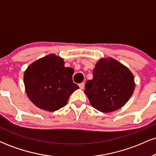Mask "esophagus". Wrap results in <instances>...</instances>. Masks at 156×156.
<instances>
[{"mask_svg": "<svg viewBox=\"0 0 156 156\" xmlns=\"http://www.w3.org/2000/svg\"><path fill=\"white\" fill-rule=\"evenodd\" d=\"M79 87H80V89H83L84 88V83H79Z\"/></svg>", "mask_w": 156, "mask_h": 156, "instance_id": "1", "label": "esophagus"}]
</instances>
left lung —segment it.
<instances>
[{"instance_id":"1","label":"left lung","mask_w":156,"mask_h":156,"mask_svg":"<svg viewBox=\"0 0 156 156\" xmlns=\"http://www.w3.org/2000/svg\"><path fill=\"white\" fill-rule=\"evenodd\" d=\"M93 78L86 82L84 92L91 105L108 113L122 107L135 89L131 72L117 60L101 58L93 69Z\"/></svg>"}]
</instances>
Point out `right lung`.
<instances>
[{"label":"right lung","mask_w":156,"mask_h":156,"mask_svg":"<svg viewBox=\"0 0 156 156\" xmlns=\"http://www.w3.org/2000/svg\"><path fill=\"white\" fill-rule=\"evenodd\" d=\"M73 71L64 67L63 59L55 55L36 61L24 73L29 99L38 108L49 112L65 106L71 94L79 88L73 83Z\"/></svg>","instance_id":"add662e5"}]
</instances>
